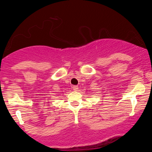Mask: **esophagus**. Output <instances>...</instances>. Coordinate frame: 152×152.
<instances>
[{
  "label": "esophagus",
  "mask_w": 152,
  "mask_h": 152,
  "mask_svg": "<svg viewBox=\"0 0 152 152\" xmlns=\"http://www.w3.org/2000/svg\"><path fill=\"white\" fill-rule=\"evenodd\" d=\"M73 90H75V91H77V90H79V87H78L77 85H74L73 86Z\"/></svg>",
  "instance_id": "esophagus-1"
}]
</instances>
